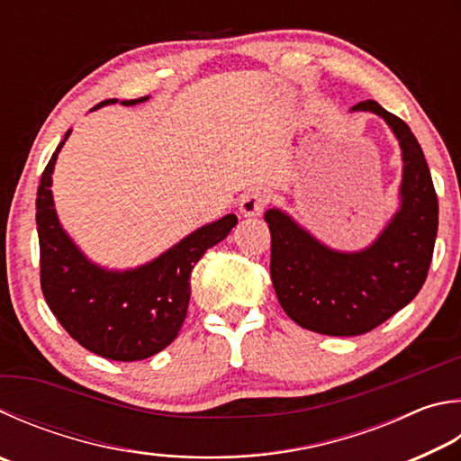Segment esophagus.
<instances>
[{
    "mask_svg": "<svg viewBox=\"0 0 461 461\" xmlns=\"http://www.w3.org/2000/svg\"><path fill=\"white\" fill-rule=\"evenodd\" d=\"M267 194L264 189H258V187H254V189H248L244 195L240 197V212H241V215H246V217H249V215H259L264 212V207L267 205Z\"/></svg>",
    "mask_w": 461,
    "mask_h": 461,
    "instance_id": "obj_1",
    "label": "esophagus"
}]
</instances>
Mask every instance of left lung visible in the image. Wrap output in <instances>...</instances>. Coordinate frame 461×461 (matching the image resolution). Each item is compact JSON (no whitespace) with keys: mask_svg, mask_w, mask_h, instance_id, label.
I'll return each instance as SVG.
<instances>
[{"mask_svg":"<svg viewBox=\"0 0 461 461\" xmlns=\"http://www.w3.org/2000/svg\"><path fill=\"white\" fill-rule=\"evenodd\" d=\"M353 111L384 119L403 150L401 209L371 248L332 252L278 209L266 212L272 236L270 274L278 303L306 330L357 337L407 306L428 278L438 236V195L411 129L375 100Z\"/></svg>","mask_w":461,"mask_h":461,"instance_id":"8db88e82","label":"left lung"}]
</instances>
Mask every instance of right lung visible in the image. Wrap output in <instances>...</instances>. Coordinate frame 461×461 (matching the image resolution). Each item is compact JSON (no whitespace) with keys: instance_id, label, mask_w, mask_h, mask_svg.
<instances>
[{"instance_id":"right-lung-1","label":"right lung","mask_w":461,"mask_h":461,"mask_svg":"<svg viewBox=\"0 0 461 461\" xmlns=\"http://www.w3.org/2000/svg\"><path fill=\"white\" fill-rule=\"evenodd\" d=\"M143 100L147 96L122 104ZM111 103L116 98L95 108ZM62 145L64 140L41 173L36 197L40 284L46 304L64 330L90 353L111 361H143L179 334L187 316L191 272L209 248L228 238L238 217L230 213L203 225L137 270H103L82 256L58 223L50 185Z\"/></svg>"}]
</instances>
